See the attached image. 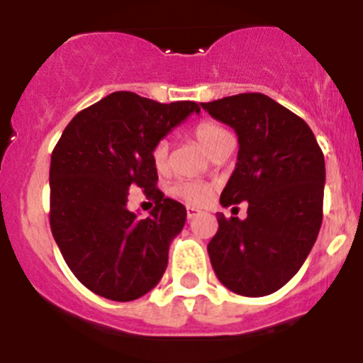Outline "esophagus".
Here are the masks:
<instances>
[{
    "label": "esophagus",
    "mask_w": 363,
    "mask_h": 363,
    "mask_svg": "<svg viewBox=\"0 0 363 363\" xmlns=\"http://www.w3.org/2000/svg\"><path fill=\"white\" fill-rule=\"evenodd\" d=\"M198 214H200V211L194 209V207H187V218H189V220H192V218H196Z\"/></svg>",
    "instance_id": "1"
}]
</instances>
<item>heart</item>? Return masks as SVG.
Returning a JSON list of instances; mask_svg holds the SVG:
<instances>
[{
    "mask_svg": "<svg viewBox=\"0 0 363 363\" xmlns=\"http://www.w3.org/2000/svg\"><path fill=\"white\" fill-rule=\"evenodd\" d=\"M191 134L213 158L221 147L233 142L230 134L221 125L209 120L198 121L192 127ZM150 162H152L154 169L160 174L169 172V165H171L169 163V143L165 140H160V142L154 143V147L150 149ZM171 192L179 200L187 201L189 205H203L213 196V185L207 184V182H178V184L172 185Z\"/></svg>",
    "mask_w": 363,
    "mask_h": 363,
    "instance_id": "b5f03b06",
    "label": "heart"
}]
</instances>
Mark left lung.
Returning a JSON list of instances; mask_svg holds the SVG:
<instances>
[{"label":"left lung","instance_id":"8db88e82","mask_svg":"<svg viewBox=\"0 0 363 363\" xmlns=\"http://www.w3.org/2000/svg\"><path fill=\"white\" fill-rule=\"evenodd\" d=\"M201 107L238 134V163L220 203H249L245 220L216 214L218 233L207 245L211 264L233 293L267 296L300 271L316 242L323 218V152L306 121L259 92Z\"/></svg>","mask_w":363,"mask_h":363}]
</instances>
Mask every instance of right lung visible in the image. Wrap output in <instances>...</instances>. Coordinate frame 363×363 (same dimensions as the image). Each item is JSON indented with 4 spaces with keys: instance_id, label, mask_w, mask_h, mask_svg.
<instances>
[{
    "instance_id": "1",
    "label": "right lung",
    "mask_w": 363,
    "mask_h": 363,
    "mask_svg": "<svg viewBox=\"0 0 363 363\" xmlns=\"http://www.w3.org/2000/svg\"><path fill=\"white\" fill-rule=\"evenodd\" d=\"M192 112H200L194 101L112 92L78 112L54 147L50 230L74 277L92 293L130 301L162 280L187 211L156 187L150 149ZM130 186L155 201L149 218L126 209Z\"/></svg>"
}]
</instances>
